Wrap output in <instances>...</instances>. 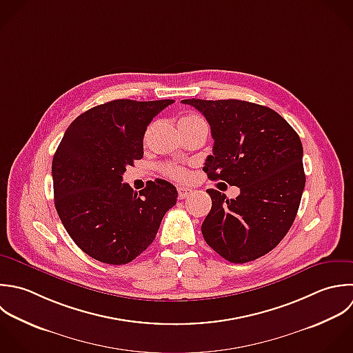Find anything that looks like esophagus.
Wrapping results in <instances>:
<instances>
[{"instance_id":"esophagus-1","label":"esophagus","mask_w":353,"mask_h":353,"mask_svg":"<svg viewBox=\"0 0 353 353\" xmlns=\"http://www.w3.org/2000/svg\"><path fill=\"white\" fill-rule=\"evenodd\" d=\"M177 192H179V199H185L187 196H190V194L192 192V190L187 188V187H179L177 188Z\"/></svg>"}]
</instances>
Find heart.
Returning a JSON list of instances; mask_svg holds the SVG:
<instances>
[{
  "instance_id": "1",
  "label": "heart",
  "mask_w": 353,
  "mask_h": 353,
  "mask_svg": "<svg viewBox=\"0 0 353 353\" xmlns=\"http://www.w3.org/2000/svg\"><path fill=\"white\" fill-rule=\"evenodd\" d=\"M180 122H205V121H203L199 115H196V114H187V115H184V117L180 119ZM165 170H166V173H168L170 177H173V179H176V180H185V179L188 177L187 170H185L184 168H180V166H173V165H170V166H166Z\"/></svg>"
}]
</instances>
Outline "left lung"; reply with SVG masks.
<instances>
[{"label": "left lung", "mask_w": 353, "mask_h": 353, "mask_svg": "<svg viewBox=\"0 0 353 353\" xmlns=\"http://www.w3.org/2000/svg\"><path fill=\"white\" fill-rule=\"evenodd\" d=\"M210 125L213 155L203 172L239 187L228 199L208 190L212 209L202 224L206 243L230 263L270 253L289 232L305 187L303 144L276 111L243 100L185 99Z\"/></svg>", "instance_id": "obj_1"}]
</instances>
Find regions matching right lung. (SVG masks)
I'll list each match as a JSON object with an SVG mask.
<instances>
[{"label":"right lung","mask_w":353,"mask_h":353,"mask_svg":"<svg viewBox=\"0 0 353 353\" xmlns=\"http://www.w3.org/2000/svg\"><path fill=\"white\" fill-rule=\"evenodd\" d=\"M173 100H112L77 117L52 161L56 212L75 245L92 259L128 264L155 239L177 190L166 180L136 192L122 183L126 166L143 158V137Z\"/></svg>","instance_id":"1"}]
</instances>
